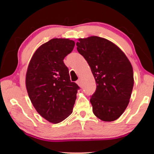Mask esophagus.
<instances>
[{"instance_id": "1", "label": "esophagus", "mask_w": 154, "mask_h": 154, "mask_svg": "<svg viewBox=\"0 0 154 154\" xmlns=\"http://www.w3.org/2000/svg\"><path fill=\"white\" fill-rule=\"evenodd\" d=\"M77 84L78 85H79V87L82 86V81H81V79H78V80L77 81Z\"/></svg>"}]
</instances>
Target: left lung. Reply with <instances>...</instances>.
<instances>
[{
	"instance_id": "obj_1",
	"label": "left lung",
	"mask_w": 154,
	"mask_h": 154,
	"mask_svg": "<svg viewBox=\"0 0 154 154\" xmlns=\"http://www.w3.org/2000/svg\"><path fill=\"white\" fill-rule=\"evenodd\" d=\"M77 50L89 65L97 83L91 97L93 112L99 119L114 121L130 102L134 86L132 66L120 49L98 36L79 38Z\"/></svg>"
}]
</instances>
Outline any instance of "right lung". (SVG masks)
Wrapping results in <instances>:
<instances>
[{"instance_id": "1", "label": "right lung", "mask_w": 154, "mask_h": 154, "mask_svg": "<svg viewBox=\"0 0 154 154\" xmlns=\"http://www.w3.org/2000/svg\"><path fill=\"white\" fill-rule=\"evenodd\" d=\"M75 42L54 38L35 51L26 76L28 94L37 112L50 122H61L73 112L79 87L71 82L63 60Z\"/></svg>"}]
</instances>
